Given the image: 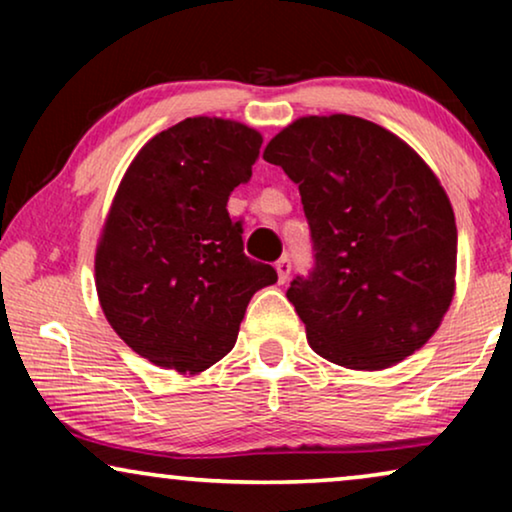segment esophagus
Instances as JSON below:
<instances>
[{
  "label": "esophagus",
  "instance_id": "obj_1",
  "mask_svg": "<svg viewBox=\"0 0 512 512\" xmlns=\"http://www.w3.org/2000/svg\"><path fill=\"white\" fill-rule=\"evenodd\" d=\"M275 270H277V277H279V284H284L286 279H289L291 275V261L289 258H279V261L275 263Z\"/></svg>",
  "mask_w": 512,
  "mask_h": 512
}]
</instances>
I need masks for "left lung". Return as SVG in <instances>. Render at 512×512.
I'll list each match as a JSON object with an SVG mask.
<instances>
[{
	"label": "left lung",
	"mask_w": 512,
	"mask_h": 512,
	"mask_svg": "<svg viewBox=\"0 0 512 512\" xmlns=\"http://www.w3.org/2000/svg\"><path fill=\"white\" fill-rule=\"evenodd\" d=\"M263 158L298 184L314 265L286 298L310 347L354 370H382L436 333L454 296L457 223L429 165L359 116H307Z\"/></svg>",
	"instance_id": "obj_1"
}]
</instances>
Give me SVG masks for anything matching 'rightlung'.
Here are the masks:
<instances>
[{"label": "right lung", "instance_id": "add662e5", "mask_svg": "<svg viewBox=\"0 0 512 512\" xmlns=\"http://www.w3.org/2000/svg\"><path fill=\"white\" fill-rule=\"evenodd\" d=\"M256 130L186 118L151 139L118 186L95 256L104 317L132 352L202 373L237 340L251 296L277 282L244 254L228 198L251 179Z\"/></svg>", "mask_w": 512, "mask_h": 512}]
</instances>
